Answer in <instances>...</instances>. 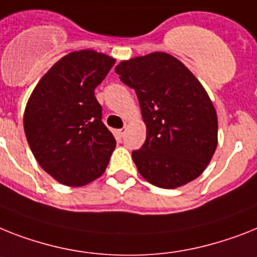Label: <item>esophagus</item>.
Segmentation results:
<instances>
[{
    "label": "esophagus",
    "mask_w": 257,
    "mask_h": 257,
    "mask_svg": "<svg viewBox=\"0 0 257 257\" xmlns=\"http://www.w3.org/2000/svg\"><path fill=\"white\" fill-rule=\"evenodd\" d=\"M116 135H118V137L119 138H122L124 135V130L123 128H120V130H116Z\"/></svg>",
    "instance_id": "1"
}]
</instances>
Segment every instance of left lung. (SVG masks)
Instances as JSON below:
<instances>
[{"label": "left lung", "mask_w": 257, "mask_h": 257, "mask_svg": "<svg viewBox=\"0 0 257 257\" xmlns=\"http://www.w3.org/2000/svg\"><path fill=\"white\" fill-rule=\"evenodd\" d=\"M115 73L137 92L147 137L134 163L144 180L164 189L193 181L218 144V118L209 94L179 59L151 52L120 61Z\"/></svg>", "instance_id": "left-lung-1"}]
</instances>
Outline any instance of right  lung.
<instances>
[{"label": "right lung", "mask_w": 257, "mask_h": 257, "mask_svg": "<svg viewBox=\"0 0 257 257\" xmlns=\"http://www.w3.org/2000/svg\"><path fill=\"white\" fill-rule=\"evenodd\" d=\"M115 59L73 51L40 78L27 101L23 128L37 162L57 182L84 186L102 176L115 148L94 95Z\"/></svg>", "instance_id": "right-lung-1"}]
</instances>
